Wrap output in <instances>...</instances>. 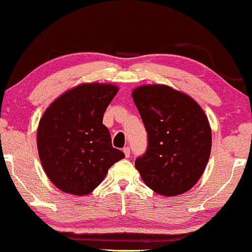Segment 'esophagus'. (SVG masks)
<instances>
[{"mask_svg":"<svg viewBox=\"0 0 252 252\" xmlns=\"http://www.w3.org/2000/svg\"><path fill=\"white\" fill-rule=\"evenodd\" d=\"M123 151H124V154H125V157H126V158H128V157H129V155H130V149H129V148H128V147L124 148Z\"/></svg>","mask_w":252,"mask_h":252,"instance_id":"34e87169","label":"esophagus"}]
</instances>
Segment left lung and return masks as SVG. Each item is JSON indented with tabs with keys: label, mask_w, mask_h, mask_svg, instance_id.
<instances>
[{
	"label": "left lung",
	"mask_w": 252,
	"mask_h": 252,
	"mask_svg": "<svg viewBox=\"0 0 252 252\" xmlns=\"http://www.w3.org/2000/svg\"><path fill=\"white\" fill-rule=\"evenodd\" d=\"M148 133V149L135 160L144 184L173 197L190 190L208 164L212 133L201 105L167 85H143L132 92Z\"/></svg>",
	"instance_id": "left-lung-1"
}]
</instances>
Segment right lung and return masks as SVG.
<instances>
[{
	"label": "right lung",
	"mask_w": 252,
	"mask_h": 252,
	"mask_svg": "<svg viewBox=\"0 0 252 252\" xmlns=\"http://www.w3.org/2000/svg\"><path fill=\"white\" fill-rule=\"evenodd\" d=\"M118 91L112 84H80L58 96L41 117L36 134L41 164L63 192L88 195L125 157L112 147L103 125V115Z\"/></svg>",
	"instance_id": "right-lung-1"
}]
</instances>
